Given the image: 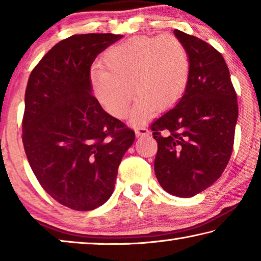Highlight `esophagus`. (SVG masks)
I'll list each match as a JSON object with an SVG mask.
<instances>
[{
	"label": "esophagus",
	"instance_id": "34e87169",
	"mask_svg": "<svg viewBox=\"0 0 261 261\" xmlns=\"http://www.w3.org/2000/svg\"><path fill=\"white\" fill-rule=\"evenodd\" d=\"M135 132L137 137H145V136H149V131L144 126H139V127H135Z\"/></svg>",
	"mask_w": 261,
	"mask_h": 261
}]
</instances>
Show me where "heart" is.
<instances>
[{
  "label": "heart",
  "instance_id": "obj_1",
  "mask_svg": "<svg viewBox=\"0 0 261 261\" xmlns=\"http://www.w3.org/2000/svg\"><path fill=\"white\" fill-rule=\"evenodd\" d=\"M102 63L106 70L92 73L96 98L109 114L124 118L134 86L138 96L131 115L134 124L146 121L154 108H170L188 85V53L173 35H137L115 43L103 53Z\"/></svg>",
  "mask_w": 261,
  "mask_h": 261
}]
</instances>
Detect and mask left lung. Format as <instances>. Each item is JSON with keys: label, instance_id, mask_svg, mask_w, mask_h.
<instances>
[{"label": "left lung", "instance_id": "1", "mask_svg": "<svg viewBox=\"0 0 261 261\" xmlns=\"http://www.w3.org/2000/svg\"><path fill=\"white\" fill-rule=\"evenodd\" d=\"M190 72L178 103L151 125L158 141L154 171L173 196H196L220 178L231 156L238 117L235 88L223 56L201 39L175 30Z\"/></svg>", "mask_w": 261, "mask_h": 261}]
</instances>
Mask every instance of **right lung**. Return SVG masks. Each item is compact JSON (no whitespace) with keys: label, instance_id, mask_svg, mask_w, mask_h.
Listing matches in <instances>:
<instances>
[{"label":"right lung","instance_id":"right-lung-1","mask_svg":"<svg viewBox=\"0 0 261 261\" xmlns=\"http://www.w3.org/2000/svg\"><path fill=\"white\" fill-rule=\"evenodd\" d=\"M123 35L74 34L51 48L30 74L23 144L43 190L74 211H92L113 194L135 131L92 94L91 65Z\"/></svg>","mask_w":261,"mask_h":261}]
</instances>
